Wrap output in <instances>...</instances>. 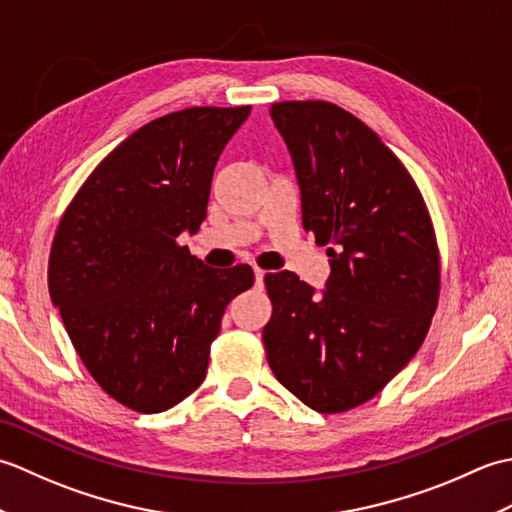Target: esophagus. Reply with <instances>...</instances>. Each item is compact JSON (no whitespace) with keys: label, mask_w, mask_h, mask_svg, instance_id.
I'll return each instance as SVG.
<instances>
[{"label":"esophagus","mask_w":512,"mask_h":512,"mask_svg":"<svg viewBox=\"0 0 512 512\" xmlns=\"http://www.w3.org/2000/svg\"><path fill=\"white\" fill-rule=\"evenodd\" d=\"M264 277H266V270H262V268H255V281L259 286L264 284Z\"/></svg>","instance_id":"34e87169"}]
</instances>
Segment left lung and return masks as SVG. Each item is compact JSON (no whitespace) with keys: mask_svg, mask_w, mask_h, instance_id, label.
<instances>
[{"mask_svg":"<svg viewBox=\"0 0 512 512\" xmlns=\"http://www.w3.org/2000/svg\"><path fill=\"white\" fill-rule=\"evenodd\" d=\"M301 187L303 228L328 246L323 297L290 270L264 277L268 365L303 405L341 413L374 398L429 332L440 250L411 173L372 129L328 101L270 107Z\"/></svg>","mask_w":512,"mask_h":512,"instance_id":"8db88e82","label":"left lung"}]
</instances>
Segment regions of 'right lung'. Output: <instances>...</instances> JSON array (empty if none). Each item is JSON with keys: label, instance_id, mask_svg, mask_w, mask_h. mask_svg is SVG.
Wrapping results in <instances>:
<instances>
[{"label": "right lung", "instance_id": "add662e5", "mask_svg": "<svg viewBox=\"0 0 512 512\" xmlns=\"http://www.w3.org/2000/svg\"><path fill=\"white\" fill-rule=\"evenodd\" d=\"M250 114L189 107L147 123L81 184L52 239L48 288L107 396L160 413L202 385L224 308L248 264L209 268L180 246L206 217L215 162Z\"/></svg>", "mask_w": 512, "mask_h": 512}]
</instances>
